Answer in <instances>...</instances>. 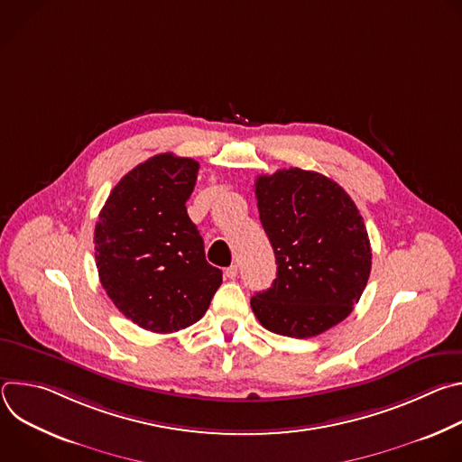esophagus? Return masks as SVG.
<instances>
[{
  "instance_id": "obj_1",
  "label": "esophagus",
  "mask_w": 462,
  "mask_h": 462,
  "mask_svg": "<svg viewBox=\"0 0 462 462\" xmlns=\"http://www.w3.org/2000/svg\"><path fill=\"white\" fill-rule=\"evenodd\" d=\"M225 276L228 280H236L237 278V265H230L228 269H225Z\"/></svg>"
}]
</instances>
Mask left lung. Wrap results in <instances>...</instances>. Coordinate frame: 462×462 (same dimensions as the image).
<instances>
[{"instance_id": "obj_1", "label": "left lung", "mask_w": 462, "mask_h": 462, "mask_svg": "<svg viewBox=\"0 0 462 462\" xmlns=\"http://www.w3.org/2000/svg\"><path fill=\"white\" fill-rule=\"evenodd\" d=\"M257 210L276 255V280L250 305L259 323L310 338L344 321L371 273L364 219L342 186L300 168L255 179Z\"/></svg>"}]
</instances>
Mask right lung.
Returning <instances> with one entry per match:
<instances>
[{"label":"right lung","instance_id":"right-lung-1","mask_svg":"<svg viewBox=\"0 0 462 462\" xmlns=\"http://www.w3.org/2000/svg\"><path fill=\"white\" fill-rule=\"evenodd\" d=\"M199 162L161 153L125 173L95 226L98 278L115 307L152 333L199 321L223 273L186 212Z\"/></svg>","mask_w":462,"mask_h":462}]
</instances>
